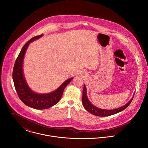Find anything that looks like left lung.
Segmentation results:
<instances>
[{
    "instance_id": "1",
    "label": "left lung",
    "mask_w": 148,
    "mask_h": 148,
    "mask_svg": "<svg viewBox=\"0 0 148 148\" xmlns=\"http://www.w3.org/2000/svg\"><path fill=\"white\" fill-rule=\"evenodd\" d=\"M134 96L133 97L130 99V100L127 102L125 106H123L121 107L112 109V110H107V109H103L98 108L97 107H96L93 106L88 100L87 95H86V89L85 85H84L83 90V97H82V101H83V104L84 107L85 109L92 113V114H94L97 116H100V117H105V116H109L113 114H114L116 113H117L119 112H120L126 109L129 104L131 103V102L133 100Z\"/></svg>"
}]
</instances>
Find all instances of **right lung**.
I'll use <instances>...</instances> for the list:
<instances>
[{
    "label": "right lung",
    "instance_id": "right-lung-1",
    "mask_svg": "<svg viewBox=\"0 0 148 148\" xmlns=\"http://www.w3.org/2000/svg\"><path fill=\"white\" fill-rule=\"evenodd\" d=\"M42 36V34L32 38L23 47L14 64L12 72L14 83L19 99L26 106L36 109H45L56 104L63 95L64 88L73 79L70 78L66 80L57 89L46 94L36 93L28 86L23 71L24 55L29 43L40 38Z\"/></svg>",
    "mask_w": 148,
    "mask_h": 148
}]
</instances>
